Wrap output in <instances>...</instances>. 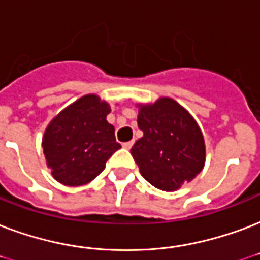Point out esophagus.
Instances as JSON below:
<instances>
[{
  "label": "esophagus",
  "mask_w": 260,
  "mask_h": 260,
  "mask_svg": "<svg viewBox=\"0 0 260 260\" xmlns=\"http://www.w3.org/2000/svg\"><path fill=\"white\" fill-rule=\"evenodd\" d=\"M132 146H134V142H125V143H122V147L126 148V150H129Z\"/></svg>",
  "instance_id": "1"
}]
</instances>
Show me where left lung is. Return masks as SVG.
Segmentation results:
<instances>
[{"label":"left lung","instance_id":"8db88e82","mask_svg":"<svg viewBox=\"0 0 260 260\" xmlns=\"http://www.w3.org/2000/svg\"><path fill=\"white\" fill-rule=\"evenodd\" d=\"M143 136L131 148L140 174L162 191H176L201 173L206 159L203 134L195 118L172 98L139 105Z\"/></svg>","mask_w":260,"mask_h":260}]
</instances>
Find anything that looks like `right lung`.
Instances as JSON below:
<instances>
[{
    "mask_svg": "<svg viewBox=\"0 0 260 260\" xmlns=\"http://www.w3.org/2000/svg\"><path fill=\"white\" fill-rule=\"evenodd\" d=\"M109 113L108 102L88 94L65 108L47 125L43 154L58 183L69 187L90 183L121 148L116 142L114 126L106 121Z\"/></svg>",
    "mask_w": 260,
    "mask_h": 260,
    "instance_id": "right-lung-1",
    "label": "right lung"
}]
</instances>
